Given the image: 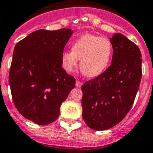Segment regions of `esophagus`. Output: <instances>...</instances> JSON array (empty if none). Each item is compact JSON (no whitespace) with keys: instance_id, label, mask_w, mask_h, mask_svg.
<instances>
[{"instance_id":"obj_1","label":"esophagus","mask_w":153,"mask_h":153,"mask_svg":"<svg viewBox=\"0 0 153 153\" xmlns=\"http://www.w3.org/2000/svg\"><path fill=\"white\" fill-rule=\"evenodd\" d=\"M82 85V82L80 81H79V80H76V82H75V86H77V87H81Z\"/></svg>"}]
</instances>
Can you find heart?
<instances>
[{"label": "heart", "instance_id": "1", "mask_svg": "<svg viewBox=\"0 0 153 153\" xmlns=\"http://www.w3.org/2000/svg\"><path fill=\"white\" fill-rule=\"evenodd\" d=\"M113 45L108 39L86 34L72 44V51L62 54V65L67 72H72L80 59V69L84 75L97 77L106 70L113 55Z\"/></svg>", "mask_w": 153, "mask_h": 153}]
</instances>
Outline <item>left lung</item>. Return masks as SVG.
Returning <instances> with one entry per match:
<instances>
[{
	"mask_svg": "<svg viewBox=\"0 0 153 153\" xmlns=\"http://www.w3.org/2000/svg\"><path fill=\"white\" fill-rule=\"evenodd\" d=\"M110 42L111 65L82 86V118L98 131L109 129L123 120L132 108L142 75L139 48L120 33L114 34Z\"/></svg>",
	"mask_w": 153,
	"mask_h": 153,
	"instance_id": "1",
	"label": "left lung"
}]
</instances>
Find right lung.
<instances>
[{"mask_svg": "<svg viewBox=\"0 0 153 153\" xmlns=\"http://www.w3.org/2000/svg\"><path fill=\"white\" fill-rule=\"evenodd\" d=\"M71 29H40L18 42L9 71L16 108L25 118L44 126L52 123L75 86V79L62 67V54Z\"/></svg>", "mask_w": 153, "mask_h": 153, "instance_id": "add662e5", "label": "right lung"}]
</instances>
